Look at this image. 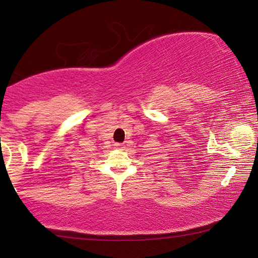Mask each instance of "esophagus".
Wrapping results in <instances>:
<instances>
[{
	"label": "esophagus",
	"mask_w": 258,
	"mask_h": 258,
	"mask_svg": "<svg viewBox=\"0 0 258 258\" xmlns=\"http://www.w3.org/2000/svg\"><path fill=\"white\" fill-rule=\"evenodd\" d=\"M115 148L118 150H123L125 148V146H124V143H115Z\"/></svg>",
	"instance_id": "1"
}]
</instances>
